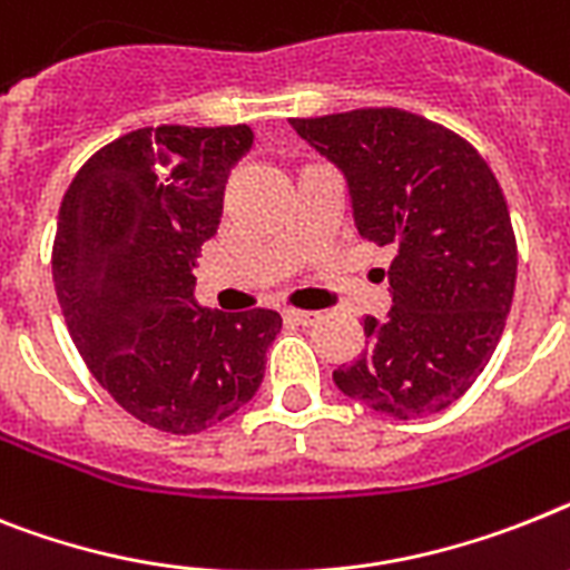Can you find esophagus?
<instances>
[{
  "label": "esophagus",
  "instance_id": "1",
  "mask_svg": "<svg viewBox=\"0 0 570 570\" xmlns=\"http://www.w3.org/2000/svg\"><path fill=\"white\" fill-rule=\"evenodd\" d=\"M284 318L301 324V327H313V324L322 322V313H313V309H284Z\"/></svg>",
  "mask_w": 570,
  "mask_h": 570
}]
</instances>
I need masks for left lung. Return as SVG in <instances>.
<instances>
[{
	"label": "left lung",
	"instance_id": "left-lung-1",
	"mask_svg": "<svg viewBox=\"0 0 570 570\" xmlns=\"http://www.w3.org/2000/svg\"><path fill=\"white\" fill-rule=\"evenodd\" d=\"M289 124L344 174L358 234L394 248L389 318H362L365 353L333 382L394 420L449 409L487 367L513 304L519 252L499 179L466 138L405 109Z\"/></svg>",
	"mask_w": 570,
	"mask_h": 570
}]
</instances>
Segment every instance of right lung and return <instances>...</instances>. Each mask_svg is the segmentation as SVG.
<instances>
[{
  "label": "right lung",
  "mask_w": 570,
  "mask_h": 570,
  "mask_svg": "<svg viewBox=\"0 0 570 570\" xmlns=\"http://www.w3.org/2000/svg\"><path fill=\"white\" fill-rule=\"evenodd\" d=\"M246 124H161L100 147L60 203L51 275L71 342L124 411L170 434L232 417L263 382L275 309L194 301V266L217 234Z\"/></svg>",
  "instance_id": "add662e5"
}]
</instances>
